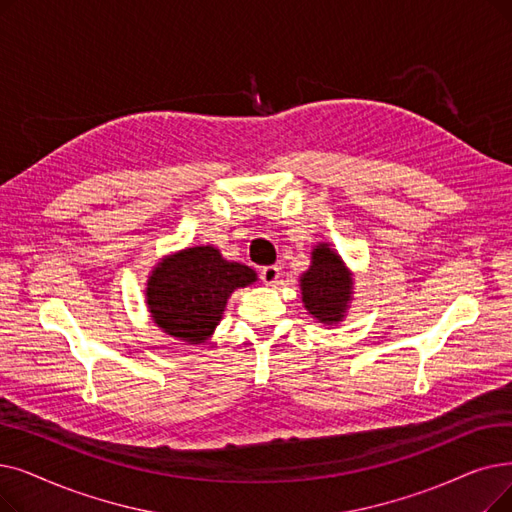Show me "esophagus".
I'll return each mask as SVG.
<instances>
[{"label":"esophagus","mask_w":512,"mask_h":512,"mask_svg":"<svg viewBox=\"0 0 512 512\" xmlns=\"http://www.w3.org/2000/svg\"><path fill=\"white\" fill-rule=\"evenodd\" d=\"M259 278H261L263 284L272 286L280 278V268H278V265H265V268H261V272H259Z\"/></svg>","instance_id":"1"}]
</instances>
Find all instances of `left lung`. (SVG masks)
Here are the masks:
<instances>
[{
	"mask_svg": "<svg viewBox=\"0 0 512 512\" xmlns=\"http://www.w3.org/2000/svg\"><path fill=\"white\" fill-rule=\"evenodd\" d=\"M311 259V268L301 278L303 303L320 322H339L345 316L353 282L341 257L328 244H320Z\"/></svg>",
	"mask_w": 512,
	"mask_h": 512,
	"instance_id": "left-lung-1",
	"label": "left lung"
}]
</instances>
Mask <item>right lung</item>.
<instances>
[{"label": "right lung", "instance_id": "right-lung-1", "mask_svg": "<svg viewBox=\"0 0 512 512\" xmlns=\"http://www.w3.org/2000/svg\"><path fill=\"white\" fill-rule=\"evenodd\" d=\"M257 276L236 261H226L215 247H192L154 268L146 297L150 314L167 335L203 343L215 330L234 288Z\"/></svg>", "mask_w": 512, "mask_h": 512}]
</instances>
